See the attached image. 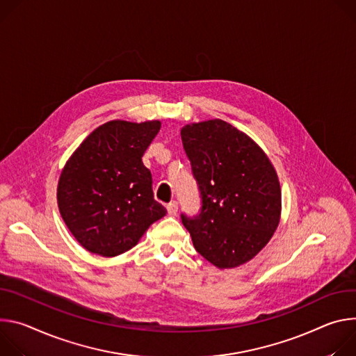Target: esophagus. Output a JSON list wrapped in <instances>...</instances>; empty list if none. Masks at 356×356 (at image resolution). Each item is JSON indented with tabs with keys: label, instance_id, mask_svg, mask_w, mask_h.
<instances>
[{
	"label": "esophagus",
	"instance_id": "1",
	"mask_svg": "<svg viewBox=\"0 0 356 356\" xmlns=\"http://www.w3.org/2000/svg\"><path fill=\"white\" fill-rule=\"evenodd\" d=\"M167 211H168V213H170L171 216H175L177 212H178V202H175V201L170 202V204L167 205Z\"/></svg>",
	"mask_w": 356,
	"mask_h": 356
}]
</instances>
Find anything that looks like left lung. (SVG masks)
Segmentation results:
<instances>
[{"label": "left lung", "mask_w": 356, "mask_h": 356, "mask_svg": "<svg viewBox=\"0 0 356 356\" xmlns=\"http://www.w3.org/2000/svg\"><path fill=\"white\" fill-rule=\"evenodd\" d=\"M181 138L202 204L195 216L181 213L196 252L219 268L252 260L282 212L280 182L267 155L218 118L185 126Z\"/></svg>", "instance_id": "8db88e82"}]
</instances>
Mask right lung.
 Listing matches in <instances>:
<instances>
[{
  "label": "right lung",
  "mask_w": 356,
  "mask_h": 356,
  "mask_svg": "<svg viewBox=\"0 0 356 356\" xmlns=\"http://www.w3.org/2000/svg\"><path fill=\"white\" fill-rule=\"evenodd\" d=\"M160 122H108L73 152L58 184L60 215L86 250L118 256L137 245L167 209L154 200L143 155Z\"/></svg>",
  "instance_id": "1"
}]
</instances>
